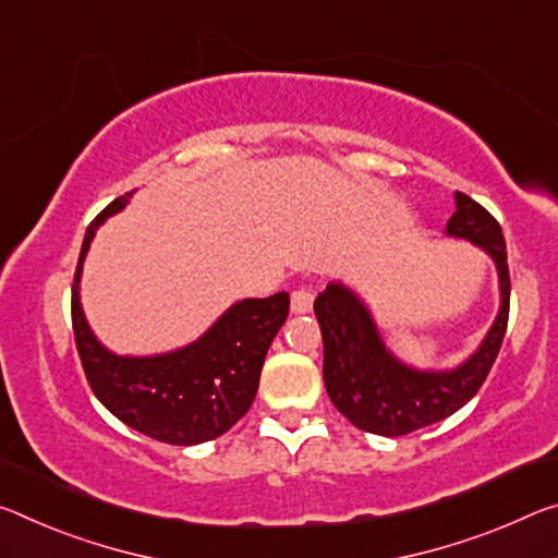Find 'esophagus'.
Returning <instances> with one entry per match:
<instances>
[{
    "label": "esophagus",
    "instance_id": "1",
    "mask_svg": "<svg viewBox=\"0 0 558 558\" xmlns=\"http://www.w3.org/2000/svg\"><path fill=\"white\" fill-rule=\"evenodd\" d=\"M313 290L311 288H295L293 293H290V311L295 315H305L313 311Z\"/></svg>",
    "mask_w": 558,
    "mask_h": 558
}]
</instances>
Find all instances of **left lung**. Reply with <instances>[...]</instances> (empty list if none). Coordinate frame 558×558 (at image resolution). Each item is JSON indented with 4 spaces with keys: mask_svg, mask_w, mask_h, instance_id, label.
<instances>
[{
    "mask_svg": "<svg viewBox=\"0 0 558 558\" xmlns=\"http://www.w3.org/2000/svg\"><path fill=\"white\" fill-rule=\"evenodd\" d=\"M457 210L447 235L484 247L497 263L501 307L492 330L474 355L447 373L414 369L397 360L379 338L365 303L340 282L315 298L323 332V377L332 404L357 429L402 437L449 417L472 400L499 355L509 323V265L501 226L466 193H457Z\"/></svg>",
    "mask_w": 558,
    "mask_h": 558,
    "instance_id": "8db88e82",
    "label": "left lung"
}]
</instances>
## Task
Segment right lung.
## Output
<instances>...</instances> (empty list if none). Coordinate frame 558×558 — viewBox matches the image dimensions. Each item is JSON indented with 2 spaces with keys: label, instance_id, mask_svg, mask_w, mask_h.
Listing matches in <instances>:
<instances>
[{
  "label": "right lung",
  "instance_id": "right-lung-1",
  "mask_svg": "<svg viewBox=\"0 0 558 558\" xmlns=\"http://www.w3.org/2000/svg\"><path fill=\"white\" fill-rule=\"evenodd\" d=\"M131 193L111 201L86 228L72 286V325L84 375L94 395L131 429L191 447L216 439L251 410L272 338L286 323L290 295L247 298L218 317L196 342L154 357H119L94 338L82 303L88 243L106 218L126 206Z\"/></svg>",
  "mask_w": 558,
  "mask_h": 558
}]
</instances>
